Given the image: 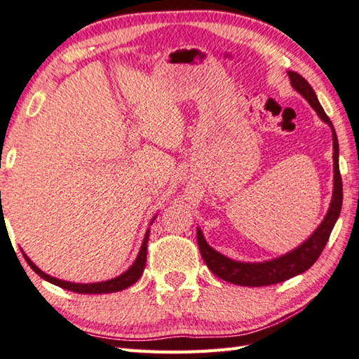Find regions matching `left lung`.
I'll return each mask as SVG.
<instances>
[{
    "label": "left lung",
    "instance_id": "1",
    "mask_svg": "<svg viewBox=\"0 0 359 359\" xmlns=\"http://www.w3.org/2000/svg\"><path fill=\"white\" fill-rule=\"evenodd\" d=\"M290 86L305 98L309 106L317 112L322 121L331 128V134H333V197L328 208V212L320 222V225L316 228V231L309 236V238L302 242L299 247L290 250L286 255H281L278 258L262 261V262H242L226 258L225 255L219 253L206 242L205 236H203L201 229L197 228V242L201 253V258L205 259L206 266L214 275L219 278L225 280L228 283L238 286H248V287H259V286H270L276 285V283L286 281L289 278H294L295 275H300L313 266V264L319 259L322 250L325 248L328 238L336 220L339 219L341 208H342V180L339 172V142L334 131V126L331 120L323 111L319 100H317L316 92L313 87L309 86L308 81L300 76L295 72H287Z\"/></svg>",
    "mask_w": 359,
    "mask_h": 359
}]
</instances>
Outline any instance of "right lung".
Instances as JSON below:
<instances>
[{
	"instance_id": "right-lung-1",
	"label": "right lung",
	"mask_w": 359,
	"mask_h": 359,
	"mask_svg": "<svg viewBox=\"0 0 359 359\" xmlns=\"http://www.w3.org/2000/svg\"><path fill=\"white\" fill-rule=\"evenodd\" d=\"M156 219V217H154ZM153 219V220H154ZM151 220V223H153ZM148 236H150V229H147L145 233V238L144 242H142L140 250H139V255L136 261L133 262V266L123 272L121 275L116 276V278L112 280H107V281H100V283H70V281H64V280H59V278H54L51 275H46L45 272H42L36 264H34L28 256H25L26 262L29 264L31 269L36 272L39 276H42L43 280L53 283V285H56L62 289L67 290H72V292H78V294H111V292H118V290H123L126 287L133 286L134 283H136L140 275L144 273V269H145V261H147V243H148Z\"/></svg>"
}]
</instances>
